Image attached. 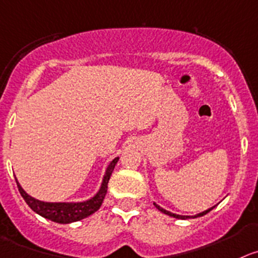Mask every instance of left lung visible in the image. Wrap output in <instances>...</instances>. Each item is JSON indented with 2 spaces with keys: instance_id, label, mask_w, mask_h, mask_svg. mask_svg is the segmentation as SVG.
<instances>
[{
  "instance_id": "8db88e82",
  "label": "left lung",
  "mask_w": 258,
  "mask_h": 258,
  "mask_svg": "<svg viewBox=\"0 0 258 258\" xmlns=\"http://www.w3.org/2000/svg\"><path fill=\"white\" fill-rule=\"evenodd\" d=\"M154 205H155V208L158 209L159 211H162V213H163V214H165V215L173 216V218H177V219H189V218H199V216H204V215H206V214H208L209 211H211V210H213L214 208H215V206H213V208L208 209V210L202 211V213L197 214V215H194V216H183V215H177V214H173V213H170V211L165 210V209H163V208H160V206H159V205H156L155 202H154Z\"/></svg>"
}]
</instances>
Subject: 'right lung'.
Wrapping results in <instances>:
<instances>
[{
  "mask_svg": "<svg viewBox=\"0 0 258 258\" xmlns=\"http://www.w3.org/2000/svg\"><path fill=\"white\" fill-rule=\"evenodd\" d=\"M118 159L119 158H114L112 162H110V164L108 165L107 170H105L104 178H103L102 186H100L99 191L96 192L95 196L83 202L39 201V200L34 199V197L29 196V195L24 191L23 187L19 184L18 179L15 178L16 184H18L19 192H20V195L23 196V199L25 200V202L29 205V208L33 211H35L37 214H39L40 216L59 224L74 223V221H79L81 220V219L88 218L89 215L95 213V211L102 206L103 200H104L105 195H107L108 182H109V178L110 175H112V172L113 169H114L115 164H117Z\"/></svg>",
  "mask_w": 258,
  "mask_h": 258,
  "instance_id": "obj_1",
  "label": "right lung"
}]
</instances>
